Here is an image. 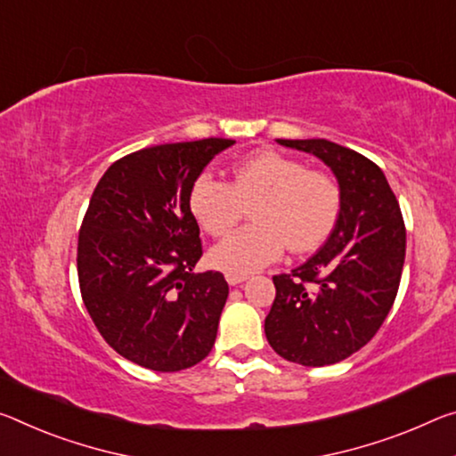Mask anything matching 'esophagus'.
Listing matches in <instances>:
<instances>
[{"label":"esophagus","instance_id":"1","mask_svg":"<svg viewBox=\"0 0 456 456\" xmlns=\"http://www.w3.org/2000/svg\"><path fill=\"white\" fill-rule=\"evenodd\" d=\"M225 278H227V281H229L231 286H237V284H241V281L248 280V276H245V273H225Z\"/></svg>","mask_w":456,"mask_h":456}]
</instances>
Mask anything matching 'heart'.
<instances>
[{"label": "heart", "instance_id": "obj_1", "mask_svg": "<svg viewBox=\"0 0 456 456\" xmlns=\"http://www.w3.org/2000/svg\"><path fill=\"white\" fill-rule=\"evenodd\" d=\"M341 186L329 172L273 150L251 154L233 168V183L211 175L194 180L191 211L208 235L221 237L251 205L254 223L237 229L211 251L227 273H251L276 262L288 245L296 254L329 240L341 215Z\"/></svg>", "mask_w": 456, "mask_h": 456}]
</instances>
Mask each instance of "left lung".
Wrapping results in <instances>:
<instances>
[{
  "label": "left lung",
  "instance_id": "left-lung-1",
  "mask_svg": "<svg viewBox=\"0 0 456 456\" xmlns=\"http://www.w3.org/2000/svg\"><path fill=\"white\" fill-rule=\"evenodd\" d=\"M313 154L337 176L341 215L327 243L290 273L273 276L265 337L280 357L332 365L371 341L400 288L406 227L386 175L370 158L329 140H278Z\"/></svg>",
  "mask_w": 456,
  "mask_h": 456
}]
</instances>
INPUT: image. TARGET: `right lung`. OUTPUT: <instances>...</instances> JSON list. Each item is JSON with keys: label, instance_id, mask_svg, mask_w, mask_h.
<instances>
[{"label": "right lung", "instance_id": "obj_1", "mask_svg": "<svg viewBox=\"0 0 456 456\" xmlns=\"http://www.w3.org/2000/svg\"><path fill=\"white\" fill-rule=\"evenodd\" d=\"M233 140L207 137L137 150L113 162L78 231L77 272L86 310L121 357L180 371L211 353L229 296L202 256L191 189Z\"/></svg>", "mask_w": 456, "mask_h": 456}]
</instances>
